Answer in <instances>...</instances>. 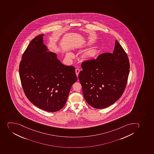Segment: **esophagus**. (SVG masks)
<instances>
[{
  "label": "esophagus",
  "instance_id": "1",
  "mask_svg": "<svg viewBox=\"0 0 154 154\" xmlns=\"http://www.w3.org/2000/svg\"><path fill=\"white\" fill-rule=\"evenodd\" d=\"M80 69H79V68H77V69H76V70H75V72H76V74L77 76L78 77V74H79V72H80Z\"/></svg>",
  "mask_w": 154,
  "mask_h": 154
}]
</instances>
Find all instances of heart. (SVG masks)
<instances>
[{"mask_svg": "<svg viewBox=\"0 0 154 154\" xmlns=\"http://www.w3.org/2000/svg\"><path fill=\"white\" fill-rule=\"evenodd\" d=\"M96 52L95 51H90L89 52H88V56H90V57H93L94 55H96ZM68 57H72V54H68Z\"/></svg>", "mask_w": 154, "mask_h": 154, "instance_id": "1", "label": "heart"}]
</instances>
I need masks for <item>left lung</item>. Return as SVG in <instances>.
I'll list each match as a JSON object with an SVG mask.
<instances>
[{
  "label": "left lung",
  "instance_id": "obj_1",
  "mask_svg": "<svg viewBox=\"0 0 154 154\" xmlns=\"http://www.w3.org/2000/svg\"><path fill=\"white\" fill-rule=\"evenodd\" d=\"M81 67L78 77L84 97L90 106L104 109L122 95L130 63L127 54L117 40L112 53H103L96 59L84 61Z\"/></svg>",
  "mask_w": 154,
  "mask_h": 154
}]
</instances>
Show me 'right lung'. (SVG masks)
<instances>
[{"mask_svg": "<svg viewBox=\"0 0 154 154\" xmlns=\"http://www.w3.org/2000/svg\"><path fill=\"white\" fill-rule=\"evenodd\" d=\"M44 35H38L29 44L20 62L19 76L29 100L42 109L55 112L65 105L77 78L73 66L63 65L56 54L47 52Z\"/></svg>", "mask_w": 154, "mask_h": 154, "instance_id": "1", "label": "right lung"}]
</instances>
